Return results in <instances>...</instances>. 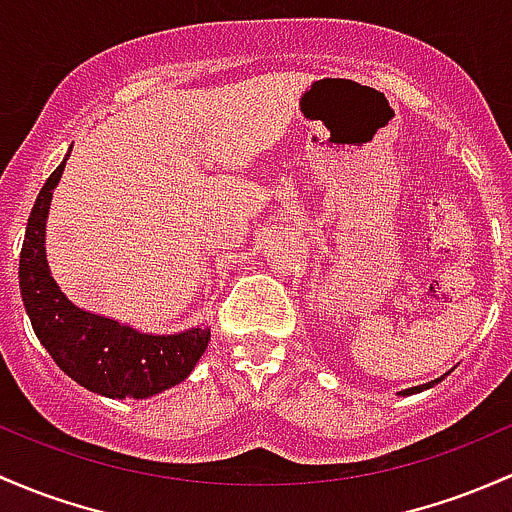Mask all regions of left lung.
I'll use <instances>...</instances> for the list:
<instances>
[{"label": "left lung", "instance_id": "8db88e82", "mask_svg": "<svg viewBox=\"0 0 512 512\" xmlns=\"http://www.w3.org/2000/svg\"><path fill=\"white\" fill-rule=\"evenodd\" d=\"M441 380H444V375H441V378H437V380H432V383H424V385H417V387H407V390H402L400 395H414V392H424V390H429V387H434L437 383H441Z\"/></svg>", "mask_w": 512, "mask_h": 512}]
</instances>
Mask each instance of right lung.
Instances as JSON below:
<instances>
[{
	"instance_id": "right-lung-1",
	"label": "right lung",
	"mask_w": 512,
	"mask_h": 512,
	"mask_svg": "<svg viewBox=\"0 0 512 512\" xmlns=\"http://www.w3.org/2000/svg\"><path fill=\"white\" fill-rule=\"evenodd\" d=\"M71 149L43 184L26 223L19 257L24 309L41 346L80 387L110 400H147L191 375L206 353L211 328L144 333L110 316L80 309L61 292L46 260V220L53 188L61 181Z\"/></svg>"
}]
</instances>
